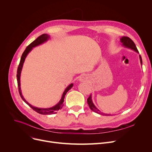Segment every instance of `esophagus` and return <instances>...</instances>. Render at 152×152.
<instances>
[{"mask_svg": "<svg viewBox=\"0 0 152 152\" xmlns=\"http://www.w3.org/2000/svg\"><path fill=\"white\" fill-rule=\"evenodd\" d=\"M86 75H83L80 77V79H79V80H80L81 82H84L86 80Z\"/></svg>", "mask_w": 152, "mask_h": 152, "instance_id": "1", "label": "esophagus"}]
</instances>
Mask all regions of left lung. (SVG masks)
I'll return each instance as SVG.
<instances>
[{
  "instance_id": "8db88e82",
  "label": "left lung",
  "mask_w": 152,
  "mask_h": 152,
  "mask_svg": "<svg viewBox=\"0 0 152 152\" xmlns=\"http://www.w3.org/2000/svg\"><path fill=\"white\" fill-rule=\"evenodd\" d=\"M120 41L121 42L123 46H124L125 47H127V48H129V49H131L133 50H134L135 52H136L137 53H139V51L137 49L136 46H135V44H134V42L132 41V40L129 37H126V36H123L122 37L121 39H120ZM139 58H140V63L141 65L142 64V57L141 56L139 55ZM92 95L91 94L90 95V96L89 97V98L87 99V103H88V105L91 108V110L92 111H93L94 112H95L97 113L98 114H100V115H105V116H110L111 115L110 114H105V113H103L102 112H101V111L96 108V107H95L94 105V104L92 102Z\"/></svg>"
}]
</instances>
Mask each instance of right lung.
Here are the masks:
<instances>
[{
	"instance_id": "right-lung-1",
	"label": "right lung",
	"mask_w": 152,
	"mask_h": 152,
	"mask_svg": "<svg viewBox=\"0 0 152 152\" xmlns=\"http://www.w3.org/2000/svg\"><path fill=\"white\" fill-rule=\"evenodd\" d=\"M50 38V36L47 34H43L42 35H41L40 36H39L36 40L31 42L26 48L25 50L24 51V52L23 53L22 55H21V60H20V64L18 65V69H17V83H18V91L20 93V96L21 97V99H23V100L25 102L26 104H28L32 109L33 110H34L36 112H37L39 114H41V115H52V114H55L57 112L56 111L60 110L62 108V107H63V102H64V99H65V95L66 94L67 92L71 89V87H73V84H69L66 88L64 91L63 95H62V97L61 100H60V102L57 103V105H55V106H53V107L51 108H37V107H33V105H31V104L25 99L23 97V96L21 94V87H20V75H21V69L23 68V63L24 61L25 60V58L26 57L27 55L29 53V52L33 49V48L37 46L40 44H41L42 43H44V42H46L48 39Z\"/></svg>"
}]
</instances>
